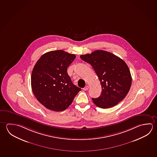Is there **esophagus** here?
<instances>
[{
  "label": "esophagus",
  "mask_w": 157,
  "mask_h": 157,
  "mask_svg": "<svg viewBox=\"0 0 157 157\" xmlns=\"http://www.w3.org/2000/svg\"><path fill=\"white\" fill-rule=\"evenodd\" d=\"M89 88V86H85L84 88H83V90L85 91L88 90Z\"/></svg>",
  "instance_id": "1"
}]
</instances>
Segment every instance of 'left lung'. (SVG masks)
I'll return each mask as SVG.
<instances>
[{
  "mask_svg": "<svg viewBox=\"0 0 157 157\" xmlns=\"http://www.w3.org/2000/svg\"><path fill=\"white\" fill-rule=\"evenodd\" d=\"M90 64L101 85V95L92 98L97 106L102 109L112 107L126 97L132 83V77L127 64L111 53L103 50L80 56Z\"/></svg>",
  "mask_w": 157,
  "mask_h": 157,
  "instance_id": "8db88e82",
  "label": "left lung"
}]
</instances>
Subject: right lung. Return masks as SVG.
I'll return each mask as SVG.
<instances>
[{"mask_svg": "<svg viewBox=\"0 0 157 157\" xmlns=\"http://www.w3.org/2000/svg\"><path fill=\"white\" fill-rule=\"evenodd\" d=\"M75 57L63 50L52 51L42 56L33 67L32 90L37 100L48 109L66 110L81 90L73 84L67 73Z\"/></svg>", "mask_w": 157, "mask_h": 157, "instance_id": "add662e5", "label": "right lung"}]
</instances>
